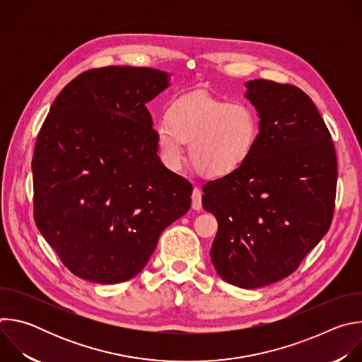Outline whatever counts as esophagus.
Here are the masks:
<instances>
[{
    "mask_svg": "<svg viewBox=\"0 0 362 362\" xmlns=\"http://www.w3.org/2000/svg\"><path fill=\"white\" fill-rule=\"evenodd\" d=\"M192 208L194 211H200L202 209V190L199 187L193 189V193H192Z\"/></svg>",
    "mask_w": 362,
    "mask_h": 362,
    "instance_id": "34e87169",
    "label": "esophagus"
}]
</instances>
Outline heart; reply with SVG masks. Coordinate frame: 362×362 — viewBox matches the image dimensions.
<instances>
[{
	"label": "heart",
	"mask_w": 362,
	"mask_h": 362,
	"mask_svg": "<svg viewBox=\"0 0 362 362\" xmlns=\"http://www.w3.org/2000/svg\"><path fill=\"white\" fill-rule=\"evenodd\" d=\"M259 133V116L247 103H228L193 93L173 103L168 120L156 127V144L169 169L182 166L183 143H189L194 169L206 176L222 177L247 160Z\"/></svg>",
	"instance_id": "b5f03b06"
}]
</instances>
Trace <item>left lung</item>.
<instances>
[{
  "mask_svg": "<svg viewBox=\"0 0 362 362\" xmlns=\"http://www.w3.org/2000/svg\"><path fill=\"white\" fill-rule=\"evenodd\" d=\"M259 139L235 172L203 186L215 215L211 259L222 279L261 288L293 274L328 232L335 209L337 154L308 94L272 80L246 83Z\"/></svg>",
  "mask_w": 362,
  "mask_h": 362,
  "instance_id": "left-lung-1",
  "label": "left lung"
}]
</instances>
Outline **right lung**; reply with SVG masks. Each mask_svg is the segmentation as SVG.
Masks as SVG:
<instances>
[{
  "label": "right lung",
  "mask_w": 362,
  "mask_h": 362,
  "mask_svg": "<svg viewBox=\"0 0 362 362\" xmlns=\"http://www.w3.org/2000/svg\"><path fill=\"white\" fill-rule=\"evenodd\" d=\"M168 73L109 66L54 100L34 148V221L64 267L95 284L134 278L190 208L192 185L158 156L146 103Z\"/></svg>",
  "instance_id": "right-lung-1"
}]
</instances>
